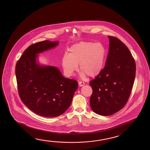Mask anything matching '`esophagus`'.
Masks as SVG:
<instances>
[{"label":"esophagus","instance_id":"34e87169","mask_svg":"<svg viewBox=\"0 0 150 150\" xmlns=\"http://www.w3.org/2000/svg\"><path fill=\"white\" fill-rule=\"evenodd\" d=\"M79 86H83L85 85V83L83 82V81H79Z\"/></svg>","mask_w":150,"mask_h":150}]
</instances>
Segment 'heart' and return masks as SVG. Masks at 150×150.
I'll list each match as a JSON object with an SVG mask.
<instances>
[{
    "mask_svg": "<svg viewBox=\"0 0 150 150\" xmlns=\"http://www.w3.org/2000/svg\"><path fill=\"white\" fill-rule=\"evenodd\" d=\"M106 50L100 43L82 41L73 45L69 53L62 57V65L64 73L69 77L79 69L81 75L95 77L100 74L105 61Z\"/></svg>",
    "mask_w": 150,
    "mask_h": 150,
    "instance_id": "b5f03b06",
    "label": "heart"
}]
</instances>
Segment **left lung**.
<instances>
[{"instance_id":"left-lung-1","label":"left lung","mask_w":150,"mask_h":150,"mask_svg":"<svg viewBox=\"0 0 150 150\" xmlns=\"http://www.w3.org/2000/svg\"><path fill=\"white\" fill-rule=\"evenodd\" d=\"M108 37L109 47L105 67L89 82L93 89L91 108L102 115H112L126 105L136 70L135 61L125 44L116 37Z\"/></svg>"}]
</instances>
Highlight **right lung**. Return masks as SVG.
Wrapping results in <instances>:
<instances>
[{
  "mask_svg": "<svg viewBox=\"0 0 150 150\" xmlns=\"http://www.w3.org/2000/svg\"><path fill=\"white\" fill-rule=\"evenodd\" d=\"M48 40L31 45L16 65L19 95L22 103L38 115L55 117L65 112L71 104L78 82L67 79L54 67H41L37 54L56 47Z\"/></svg>",
  "mask_w": 150,
  "mask_h": 150,
  "instance_id": "right-lung-1",
  "label": "right lung"
}]
</instances>
